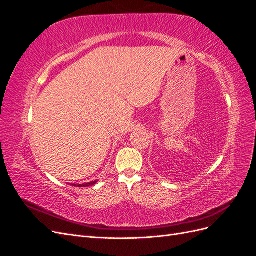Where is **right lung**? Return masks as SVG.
I'll use <instances>...</instances> for the list:
<instances>
[{
    "label": "right lung",
    "instance_id": "1",
    "mask_svg": "<svg viewBox=\"0 0 256 256\" xmlns=\"http://www.w3.org/2000/svg\"><path fill=\"white\" fill-rule=\"evenodd\" d=\"M96 184V182H88V184H76V187H88V186H92V184ZM72 186H74V184H72Z\"/></svg>",
    "mask_w": 256,
    "mask_h": 256
}]
</instances>
